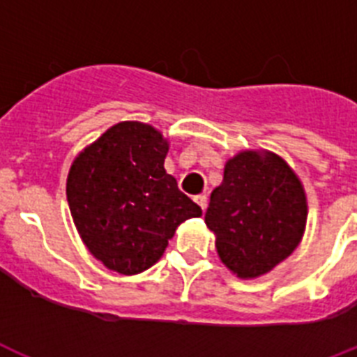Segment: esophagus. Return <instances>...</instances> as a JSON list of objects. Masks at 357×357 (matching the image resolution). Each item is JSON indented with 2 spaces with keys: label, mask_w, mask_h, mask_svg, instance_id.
Listing matches in <instances>:
<instances>
[{
  "label": "esophagus",
  "mask_w": 357,
  "mask_h": 357,
  "mask_svg": "<svg viewBox=\"0 0 357 357\" xmlns=\"http://www.w3.org/2000/svg\"><path fill=\"white\" fill-rule=\"evenodd\" d=\"M194 202L202 206V211H205V208H206V196H205V194H197V196H194Z\"/></svg>",
  "instance_id": "esophagus-1"
}]
</instances>
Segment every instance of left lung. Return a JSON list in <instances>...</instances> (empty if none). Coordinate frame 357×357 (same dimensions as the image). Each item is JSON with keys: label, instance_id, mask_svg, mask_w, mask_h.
<instances>
[{"label": "left lung", "instance_id": "1", "mask_svg": "<svg viewBox=\"0 0 357 357\" xmlns=\"http://www.w3.org/2000/svg\"><path fill=\"white\" fill-rule=\"evenodd\" d=\"M307 215L303 183L281 155L241 151L225 163L205 223L221 263L239 280H256L294 252Z\"/></svg>", "mask_w": 357, "mask_h": 357}]
</instances>
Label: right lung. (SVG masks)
<instances>
[{
	"label": "right lung",
	"mask_w": 357,
	"mask_h": 357,
	"mask_svg": "<svg viewBox=\"0 0 357 357\" xmlns=\"http://www.w3.org/2000/svg\"><path fill=\"white\" fill-rule=\"evenodd\" d=\"M169 139L142 121H121L72 161L67 202L77 234L109 271L134 275L160 261L183 221L202 208L163 163Z\"/></svg>",
	"instance_id": "obj_1"
}]
</instances>
